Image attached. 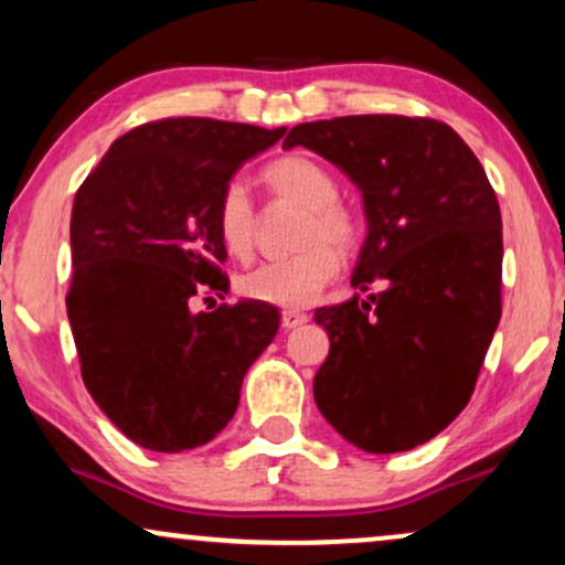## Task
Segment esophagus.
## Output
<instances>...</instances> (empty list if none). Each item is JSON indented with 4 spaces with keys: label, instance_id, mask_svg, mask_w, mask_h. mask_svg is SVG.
<instances>
[{
    "label": "esophagus",
    "instance_id": "1",
    "mask_svg": "<svg viewBox=\"0 0 565 565\" xmlns=\"http://www.w3.org/2000/svg\"><path fill=\"white\" fill-rule=\"evenodd\" d=\"M305 321H308V316H305L302 310H284V313H281V327L287 329V332H289V329L302 327Z\"/></svg>",
    "mask_w": 565,
    "mask_h": 565
}]
</instances>
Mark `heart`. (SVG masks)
Listing matches in <instances>:
<instances>
[{
    "label": "heart",
    "mask_w": 565,
    "mask_h": 565,
    "mask_svg": "<svg viewBox=\"0 0 565 565\" xmlns=\"http://www.w3.org/2000/svg\"><path fill=\"white\" fill-rule=\"evenodd\" d=\"M263 183L276 199L302 206L305 217L297 233V255L257 265L238 278V291L246 300L305 308L340 274V256L359 242V223L337 201L340 188L327 167L308 157H281L263 170ZM217 238L236 260H246L255 249L257 212L242 183H231L217 201Z\"/></svg>",
    "instance_id": "b5f03b06"
}]
</instances>
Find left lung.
<instances>
[{
    "mask_svg": "<svg viewBox=\"0 0 565 565\" xmlns=\"http://www.w3.org/2000/svg\"><path fill=\"white\" fill-rule=\"evenodd\" d=\"M332 161L361 191L353 284L377 295L316 310L329 355L313 398L348 444L408 451L468 406L502 316V215L481 161L449 125L372 114L305 121L284 148Z\"/></svg>",
    "mask_w": 565,
    "mask_h": 565,
    "instance_id": "8db88e82",
    "label": "left lung"
}]
</instances>
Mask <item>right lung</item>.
<instances>
[{
  "label": "right lung",
  "instance_id": "right-lung-1",
  "mask_svg": "<svg viewBox=\"0 0 565 565\" xmlns=\"http://www.w3.org/2000/svg\"><path fill=\"white\" fill-rule=\"evenodd\" d=\"M287 127L161 119L129 129L76 191L66 310L82 380L100 412L151 451L210 444L236 414L249 366L278 332L274 305L225 291L217 201Z\"/></svg>",
  "mask_w": 565,
  "mask_h": 565
}]
</instances>
